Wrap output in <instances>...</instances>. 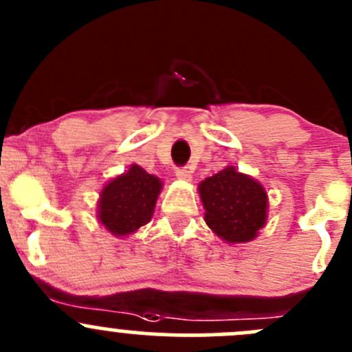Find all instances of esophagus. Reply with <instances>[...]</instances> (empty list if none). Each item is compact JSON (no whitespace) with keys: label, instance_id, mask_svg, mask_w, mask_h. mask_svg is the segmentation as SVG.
<instances>
[{"label":"esophagus","instance_id":"esophagus-1","mask_svg":"<svg viewBox=\"0 0 352 352\" xmlns=\"http://www.w3.org/2000/svg\"><path fill=\"white\" fill-rule=\"evenodd\" d=\"M175 175H177V179H180V180H190V179H192V172H190L187 166H179V168L175 170Z\"/></svg>","mask_w":352,"mask_h":352}]
</instances>
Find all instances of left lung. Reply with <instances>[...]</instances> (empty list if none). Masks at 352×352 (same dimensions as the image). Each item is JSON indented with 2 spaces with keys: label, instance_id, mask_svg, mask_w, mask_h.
<instances>
[{
  "label": "left lung",
  "instance_id": "obj_1",
  "mask_svg": "<svg viewBox=\"0 0 352 352\" xmlns=\"http://www.w3.org/2000/svg\"><path fill=\"white\" fill-rule=\"evenodd\" d=\"M206 223L230 243L250 242L264 226L267 194L257 180L226 166L199 186Z\"/></svg>",
  "mask_w": 352,
  "mask_h": 352
}]
</instances>
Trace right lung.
Listing matches in <instances>:
<instances>
[{"label": "right lung", "mask_w": 352, "mask_h": 352, "mask_svg": "<svg viewBox=\"0 0 352 352\" xmlns=\"http://www.w3.org/2000/svg\"><path fill=\"white\" fill-rule=\"evenodd\" d=\"M160 190L158 177L133 165L104 187L98 201V219L113 235H129L150 221Z\"/></svg>", "instance_id": "1"}]
</instances>
